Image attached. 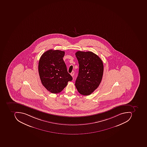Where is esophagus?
<instances>
[{
  "label": "esophagus",
  "instance_id": "1",
  "mask_svg": "<svg viewBox=\"0 0 147 147\" xmlns=\"http://www.w3.org/2000/svg\"><path fill=\"white\" fill-rule=\"evenodd\" d=\"M74 73H75V72H74V71H72L71 73V75L72 77H73V76H74Z\"/></svg>",
  "mask_w": 147,
  "mask_h": 147
}]
</instances>
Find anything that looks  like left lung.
<instances>
[{"label": "left lung", "mask_w": 147, "mask_h": 147, "mask_svg": "<svg viewBox=\"0 0 147 147\" xmlns=\"http://www.w3.org/2000/svg\"><path fill=\"white\" fill-rule=\"evenodd\" d=\"M76 56L79 62V71L75 85L80 94L90 95L102 81L104 71L102 61L92 52L77 51Z\"/></svg>", "instance_id": "1"}]
</instances>
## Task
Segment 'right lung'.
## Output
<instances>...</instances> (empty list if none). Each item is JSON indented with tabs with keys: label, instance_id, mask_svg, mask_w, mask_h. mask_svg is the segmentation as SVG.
Returning a JSON list of instances; mask_svg holds the SVG:
<instances>
[{
	"label": "right lung",
	"instance_id": "right-lung-1",
	"mask_svg": "<svg viewBox=\"0 0 147 147\" xmlns=\"http://www.w3.org/2000/svg\"><path fill=\"white\" fill-rule=\"evenodd\" d=\"M65 52L50 49L45 52L39 61L38 72L42 84L53 94L62 91L72 77L67 72L63 61Z\"/></svg>",
	"mask_w": 147,
	"mask_h": 147
}]
</instances>
